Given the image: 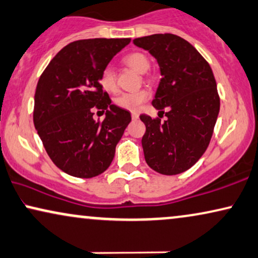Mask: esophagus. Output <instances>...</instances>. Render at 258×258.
I'll list each match as a JSON object with an SVG mask.
<instances>
[{
	"instance_id": "obj_1",
	"label": "esophagus",
	"mask_w": 258,
	"mask_h": 258,
	"mask_svg": "<svg viewBox=\"0 0 258 258\" xmlns=\"http://www.w3.org/2000/svg\"><path fill=\"white\" fill-rule=\"evenodd\" d=\"M132 118L134 119V121H136V119L139 118V113H137V112H132Z\"/></svg>"
}]
</instances>
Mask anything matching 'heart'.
<instances>
[{
    "label": "heart",
    "instance_id": "heart-1",
    "mask_svg": "<svg viewBox=\"0 0 258 258\" xmlns=\"http://www.w3.org/2000/svg\"><path fill=\"white\" fill-rule=\"evenodd\" d=\"M123 62L126 66H129L130 69H133L134 71L137 73H143L148 72L150 68V61L148 56L143 54L141 52H134L130 54L125 55L123 58ZM99 84L102 86V89L106 92H115L117 86H116V77L115 72L111 68H105L100 73L99 77ZM149 98V92L146 90H140L136 92H126L119 95L115 99V103L119 108L129 110V111H136L140 109L143 103L147 102Z\"/></svg>",
    "mask_w": 258,
    "mask_h": 258
}]
</instances>
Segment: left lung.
<instances>
[{
  "label": "left lung",
  "instance_id": "left-lung-1",
  "mask_svg": "<svg viewBox=\"0 0 258 258\" xmlns=\"http://www.w3.org/2000/svg\"><path fill=\"white\" fill-rule=\"evenodd\" d=\"M159 63L160 80L152 104L167 119L141 115L147 165L165 175L189 169L205 153L219 113L217 83L209 62L188 41L174 34L134 39Z\"/></svg>",
  "mask_w": 258,
  "mask_h": 258
}]
</instances>
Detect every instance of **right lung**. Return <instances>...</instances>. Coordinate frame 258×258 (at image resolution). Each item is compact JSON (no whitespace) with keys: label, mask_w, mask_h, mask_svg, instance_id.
I'll return each instance as SVG.
<instances>
[{"label":"right lung","mask_w":258,"mask_h":258,"mask_svg":"<svg viewBox=\"0 0 258 258\" xmlns=\"http://www.w3.org/2000/svg\"><path fill=\"white\" fill-rule=\"evenodd\" d=\"M130 39L73 41L56 53L40 77L34 96V125L54 165L76 178H93L108 167L132 121L111 104L99 77ZM106 110L103 122L92 108Z\"/></svg>","instance_id":"right-lung-1"}]
</instances>
